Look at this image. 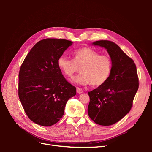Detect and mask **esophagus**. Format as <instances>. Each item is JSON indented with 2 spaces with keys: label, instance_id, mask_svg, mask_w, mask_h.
<instances>
[{
  "label": "esophagus",
  "instance_id": "34e87169",
  "mask_svg": "<svg viewBox=\"0 0 152 152\" xmlns=\"http://www.w3.org/2000/svg\"><path fill=\"white\" fill-rule=\"evenodd\" d=\"M77 93L80 94V93H83V91H82V89L81 88H79V87H77Z\"/></svg>",
  "mask_w": 152,
  "mask_h": 152
}]
</instances>
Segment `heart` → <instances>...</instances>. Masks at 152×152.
Here are the masks:
<instances>
[{
	"label": "heart",
	"mask_w": 152,
	"mask_h": 152,
	"mask_svg": "<svg viewBox=\"0 0 152 152\" xmlns=\"http://www.w3.org/2000/svg\"><path fill=\"white\" fill-rule=\"evenodd\" d=\"M58 65L69 79H72L80 68L82 73L75 78L74 82L80 85L91 84L93 86L104 84L112 70L111 58L87 47L75 50L73 53V60L60 56Z\"/></svg>",
	"instance_id": "1"
}]
</instances>
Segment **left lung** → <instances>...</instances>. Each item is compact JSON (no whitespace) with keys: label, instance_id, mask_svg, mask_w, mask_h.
Segmentation results:
<instances>
[{"label":"left lung","instance_id":"1","mask_svg":"<svg viewBox=\"0 0 152 152\" xmlns=\"http://www.w3.org/2000/svg\"><path fill=\"white\" fill-rule=\"evenodd\" d=\"M107 49L112 61V70L108 80L88 93L90 102L88 115L101 126L115 124L129 112L139 87L134 61L112 41L98 40L93 43Z\"/></svg>","mask_w":152,"mask_h":152}]
</instances>
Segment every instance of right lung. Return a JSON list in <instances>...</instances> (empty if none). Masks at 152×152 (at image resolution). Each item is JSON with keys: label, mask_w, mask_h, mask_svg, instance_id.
Returning <instances> with one entry per match:
<instances>
[{"label": "right lung", "mask_w": 152, "mask_h": 152, "mask_svg": "<svg viewBox=\"0 0 152 152\" xmlns=\"http://www.w3.org/2000/svg\"><path fill=\"white\" fill-rule=\"evenodd\" d=\"M70 40L45 39L31 48L19 72L18 96L27 116L35 124L50 126L64 115L67 101L76 94L62 75L58 59Z\"/></svg>", "instance_id": "obj_1"}]
</instances>
